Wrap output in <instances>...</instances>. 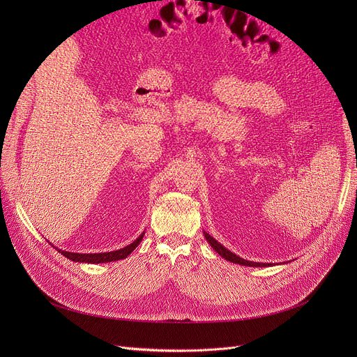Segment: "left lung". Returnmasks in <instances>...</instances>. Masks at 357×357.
<instances>
[{
  "label": "left lung",
  "instance_id": "8db88e82",
  "mask_svg": "<svg viewBox=\"0 0 357 357\" xmlns=\"http://www.w3.org/2000/svg\"><path fill=\"white\" fill-rule=\"evenodd\" d=\"M205 238H207V241L211 244V247L214 248L215 252H218L222 257H225L226 261L229 262H234V264H240V265H245V266H266V264H259V262H250V261H244V259H241L240 256L234 255L232 252H229L228 248H225L222 244H219L218 241H215L213 236H210L207 232H204ZM269 265V264H268Z\"/></svg>",
  "mask_w": 357,
  "mask_h": 357
}]
</instances>
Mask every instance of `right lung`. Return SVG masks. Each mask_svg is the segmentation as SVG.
I'll return each mask as SVG.
<instances>
[{
	"instance_id": "1",
	"label": "right lung",
	"mask_w": 357,
	"mask_h": 357,
	"mask_svg": "<svg viewBox=\"0 0 357 357\" xmlns=\"http://www.w3.org/2000/svg\"><path fill=\"white\" fill-rule=\"evenodd\" d=\"M143 235L142 234L138 236V238L132 243L129 244L121 250H116V252H109V253H93V255H84V253H70V252H62L59 250L63 256L71 259L74 262H88V264H102V262H112V261H121V259H125L129 253L134 252V248L142 243L143 240Z\"/></svg>"
}]
</instances>
